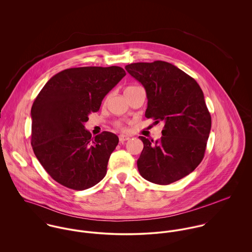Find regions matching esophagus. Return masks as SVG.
Masks as SVG:
<instances>
[{
    "label": "esophagus",
    "instance_id": "obj_1",
    "mask_svg": "<svg viewBox=\"0 0 252 252\" xmlns=\"http://www.w3.org/2000/svg\"><path fill=\"white\" fill-rule=\"evenodd\" d=\"M130 140V137L129 136H127V135H119V141L121 142V143H124V142H126V141H129Z\"/></svg>",
    "mask_w": 252,
    "mask_h": 252
}]
</instances>
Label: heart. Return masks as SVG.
Returning <instances> with one entry per match:
<instances>
[{
    "instance_id": "heart-1",
    "label": "heart",
    "mask_w": 252,
    "mask_h": 252,
    "mask_svg": "<svg viewBox=\"0 0 252 252\" xmlns=\"http://www.w3.org/2000/svg\"><path fill=\"white\" fill-rule=\"evenodd\" d=\"M131 87H134V86H131ZM131 87H128V88H131ZM116 125H117V127H122V124L120 122H117Z\"/></svg>"
}]
</instances>
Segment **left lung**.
<instances>
[{
    "mask_svg": "<svg viewBox=\"0 0 252 252\" xmlns=\"http://www.w3.org/2000/svg\"><path fill=\"white\" fill-rule=\"evenodd\" d=\"M125 69L145 89V117L165 123L159 141L139 137L144 143L137 162L141 176L160 185L181 180L202 162L212 128L201 87L164 61L132 63Z\"/></svg>",
    "mask_w": 252,
    "mask_h": 252,
    "instance_id": "8db88e82",
    "label": "left lung"
}]
</instances>
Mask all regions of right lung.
<instances>
[{"label": "right lung", "mask_w": 252, "mask_h": 252, "mask_svg": "<svg viewBox=\"0 0 252 252\" xmlns=\"http://www.w3.org/2000/svg\"><path fill=\"white\" fill-rule=\"evenodd\" d=\"M125 75L117 66L71 68L53 75L36 96L31 144L43 169L58 183L84 190L105 178L118 137L104 131L92 138L84 123Z\"/></svg>", "instance_id": "right-lung-1"}]
</instances>
